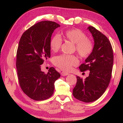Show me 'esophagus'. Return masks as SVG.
<instances>
[{
  "label": "esophagus",
  "instance_id": "1",
  "mask_svg": "<svg viewBox=\"0 0 123 123\" xmlns=\"http://www.w3.org/2000/svg\"><path fill=\"white\" fill-rule=\"evenodd\" d=\"M61 74L62 76H67L68 75H69V74L67 73H65V72H62Z\"/></svg>",
  "mask_w": 123,
  "mask_h": 123
}]
</instances>
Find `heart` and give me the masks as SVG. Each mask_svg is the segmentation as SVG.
I'll return each instance as SVG.
<instances>
[{"label":"heart","instance_id":"obj_1","mask_svg":"<svg viewBox=\"0 0 123 123\" xmlns=\"http://www.w3.org/2000/svg\"><path fill=\"white\" fill-rule=\"evenodd\" d=\"M62 36L66 40L75 44V48L80 56L86 59L90 56L94 49V45L91 39L87 37V35L78 29H71L64 31ZM62 39L57 36H54L50 42V47L52 51H57L61 48ZM78 60L74 55H62L55 57L53 63L56 66L65 72L71 70L72 67L78 64Z\"/></svg>","mask_w":123,"mask_h":123}]
</instances>
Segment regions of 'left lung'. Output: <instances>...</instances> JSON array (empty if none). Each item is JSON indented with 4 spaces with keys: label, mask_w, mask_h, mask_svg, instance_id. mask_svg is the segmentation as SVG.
Returning a JSON list of instances; mask_svg holds the SVG:
<instances>
[{
    "label": "left lung",
    "mask_w": 123,
    "mask_h": 123,
    "mask_svg": "<svg viewBox=\"0 0 123 123\" xmlns=\"http://www.w3.org/2000/svg\"><path fill=\"white\" fill-rule=\"evenodd\" d=\"M88 29L94 38V49L79 69L82 72L89 70V76L84 80L77 76L73 90V96L85 103L97 100L104 94L111 80L113 64V49L107 37L93 26Z\"/></svg>",
    "instance_id": "obj_1"
}]
</instances>
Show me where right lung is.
Here are the masks:
<instances>
[{
  "mask_svg": "<svg viewBox=\"0 0 123 123\" xmlns=\"http://www.w3.org/2000/svg\"><path fill=\"white\" fill-rule=\"evenodd\" d=\"M60 25L52 21L37 23L20 37L16 55V68L20 88L34 100H44L54 93V83L60 74L54 67L47 74L41 71V64L50 57V42L55 29Z\"/></svg>",
  "mask_w": 123,
  "mask_h": 123,
  "instance_id": "obj_1",
  "label": "right lung"
}]
</instances>
